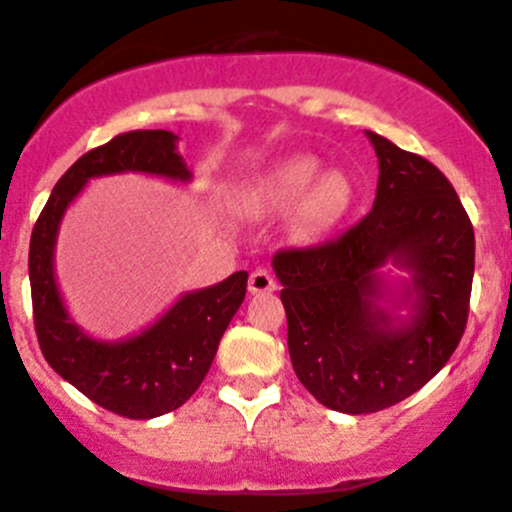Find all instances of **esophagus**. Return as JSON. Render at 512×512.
Returning a JSON list of instances; mask_svg holds the SVG:
<instances>
[{
  "mask_svg": "<svg viewBox=\"0 0 512 512\" xmlns=\"http://www.w3.org/2000/svg\"><path fill=\"white\" fill-rule=\"evenodd\" d=\"M277 289V282L267 270H255L247 279V292L250 294H270Z\"/></svg>",
  "mask_w": 512,
  "mask_h": 512,
  "instance_id": "34e87169",
  "label": "esophagus"
}]
</instances>
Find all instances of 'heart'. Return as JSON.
<instances>
[{"label":"heart","mask_w":512,"mask_h":512,"mask_svg":"<svg viewBox=\"0 0 512 512\" xmlns=\"http://www.w3.org/2000/svg\"><path fill=\"white\" fill-rule=\"evenodd\" d=\"M324 169V161L314 154H294L262 171L245 186L240 211L252 220L277 218L292 211L289 233L294 240L309 242L326 233L351 198V184L336 169Z\"/></svg>","instance_id":"obj_1"}]
</instances>
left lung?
<instances>
[{
  "label": "left lung",
  "instance_id": "obj_1",
  "mask_svg": "<svg viewBox=\"0 0 512 512\" xmlns=\"http://www.w3.org/2000/svg\"><path fill=\"white\" fill-rule=\"evenodd\" d=\"M373 211L341 238L272 257L301 385L343 414L414 395L459 346L473 282L471 220L434 164L365 129Z\"/></svg>",
  "mask_w": 512,
  "mask_h": 512
}]
</instances>
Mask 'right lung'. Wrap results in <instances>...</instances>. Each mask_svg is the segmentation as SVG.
I'll list each match as a JSON object with an SVG mask.
<instances>
[{
	"instance_id": "1",
	"label": "right lung",
	"mask_w": 512,
	"mask_h": 512,
	"mask_svg": "<svg viewBox=\"0 0 512 512\" xmlns=\"http://www.w3.org/2000/svg\"><path fill=\"white\" fill-rule=\"evenodd\" d=\"M115 174H144L181 186L193 179L179 154V137L166 129L117 134L75 161L51 191L31 233L29 279L36 336L48 365L95 405L127 419H154L179 410L203 383L220 338L245 299L247 272L184 292L159 319L127 338L107 341L85 331L58 287V230L90 181Z\"/></svg>"
}]
</instances>
